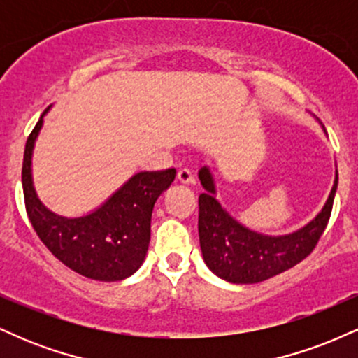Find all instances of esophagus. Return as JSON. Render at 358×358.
<instances>
[{
	"instance_id": "1",
	"label": "esophagus",
	"mask_w": 358,
	"mask_h": 358,
	"mask_svg": "<svg viewBox=\"0 0 358 358\" xmlns=\"http://www.w3.org/2000/svg\"><path fill=\"white\" fill-rule=\"evenodd\" d=\"M176 178H178V182L182 185H192L193 183L192 171L187 170V168H182V170H178V175H176Z\"/></svg>"
}]
</instances>
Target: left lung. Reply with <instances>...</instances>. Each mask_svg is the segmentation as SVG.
Masks as SVG:
<instances>
[{
	"label": "left lung",
	"instance_id": "left-lung-1",
	"mask_svg": "<svg viewBox=\"0 0 358 358\" xmlns=\"http://www.w3.org/2000/svg\"><path fill=\"white\" fill-rule=\"evenodd\" d=\"M199 180L205 190L199 196V237L205 264L215 276L234 285H254L293 268L315 249L330 219L338 173L335 171L334 187L318 215L285 236L250 231L234 219L217 200L208 166L200 168Z\"/></svg>",
	"mask_w": 358,
	"mask_h": 358
}]
</instances>
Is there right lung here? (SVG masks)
Wrapping results in <instances>:
<instances>
[{
	"mask_svg": "<svg viewBox=\"0 0 358 358\" xmlns=\"http://www.w3.org/2000/svg\"><path fill=\"white\" fill-rule=\"evenodd\" d=\"M50 108L43 110L24 146L22 183L28 219L53 256L82 276L108 282L133 276L145 262L156 200L170 188L176 170L139 171L92 212L59 215L38 199L31 176L35 141Z\"/></svg>",
	"mask_w": 358,
	"mask_h": 358,
	"instance_id": "obj_1",
	"label": "right lung"
}]
</instances>
